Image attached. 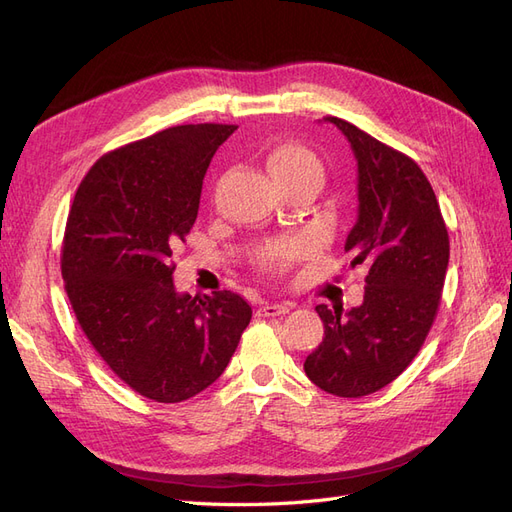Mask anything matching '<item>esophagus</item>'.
<instances>
[{
    "instance_id": "1",
    "label": "esophagus",
    "mask_w": 512,
    "mask_h": 512,
    "mask_svg": "<svg viewBox=\"0 0 512 512\" xmlns=\"http://www.w3.org/2000/svg\"><path fill=\"white\" fill-rule=\"evenodd\" d=\"M292 309L290 303H265L258 309V316H284Z\"/></svg>"
}]
</instances>
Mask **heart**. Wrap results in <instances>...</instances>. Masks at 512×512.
<instances>
[{
	"mask_svg": "<svg viewBox=\"0 0 512 512\" xmlns=\"http://www.w3.org/2000/svg\"><path fill=\"white\" fill-rule=\"evenodd\" d=\"M267 168L273 179L286 183H312L320 185L322 181V164L316 153L301 143H277L267 153ZM309 252L307 239H284L273 241L262 247L256 254V262L265 271H282L294 260H299Z\"/></svg>",
	"mask_w": 512,
	"mask_h": 512,
	"instance_id": "b5f03b06",
	"label": "heart"
}]
</instances>
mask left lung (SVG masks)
Here are the masks:
<instances>
[{
  "mask_svg": "<svg viewBox=\"0 0 512 512\" xmlns=\"http://www.w3.org/2000/svg\"><path fill=\"white\" fill-rule=\"evenodd\" d=\"M324 119L342 130L359 164V220L344 250L367 275L363 303L346 316L316 307L324 337L303 369L322 391L363 397L391 384L425 344L451 245L421 166L344 119Z\"/></svg>",
  "mask_w": 512,
  "mask_h": 512,
  "instance_id": "left-lung-1",
  "label": "left lung"
}]
</instances>
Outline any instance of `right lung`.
Listing matches in <instances>:
<instances>
[{"instance_id": "right-lung-1", "label": "right lung", "mask_w": 512, "mask_h": 512, "mask_svg": "<svg viewBox=\"0 0 512 512\" xmlns=\"http://www.w3.org/2000/svg\"><path fill=\"white\" fill-rule=\"evenodd\" d=\"M237 130L188 123L108 151L74 194L61 277L85 337L132 391L179 404L218 380L252 307L230 290L179 294L173 250L192 230L213 153Z\"/></svg>"}]
</instances>
